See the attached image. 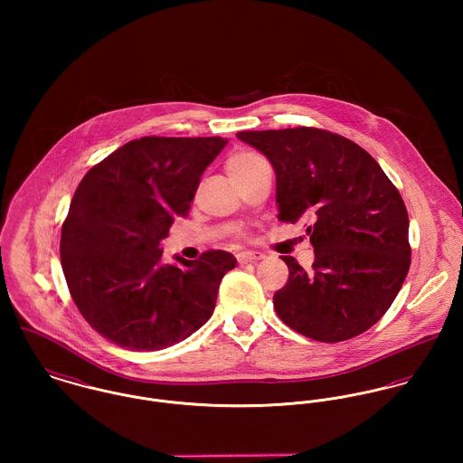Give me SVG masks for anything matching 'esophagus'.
Returning <instances> with one entry per match:
<instances>
[{
    "label": "esophagus",
    "instance_id": "1",
    "mask_svg": "<svg viewBox=\"0 0 463 463\" xmlns=\"http://www.w3.org/2000/svg\"><path fill=\"white\" fill-rule=\"evenodd\" d=\"M264 255L259 253V251H242L237 255V262L239 264H248V262H259L262 260Z\"/></svg>",
    "mask_w": 463,
    "mask_h": 463
}]
</instances>
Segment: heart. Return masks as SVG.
Segmentation results:
<instances>
[{"mask_svg": "<svg viewBox=\"0 0 463 463\" xmlns=\"http://www.w3.org/2000/svg\"><path fill=\"white\" fill-rule=\"evenodd\" d=\"M269 165L267 160H265L262 155L255 153V151H250V149H239V151H233L228 160H226V169H228V175L230 178L241 185L244 184L246 180H250L257 171H260L262 167Z\"/></svg>", "mask_w": 463, "mask_h": 463, "instance_id": "heart-1", "label": "heart"}]
</instances>
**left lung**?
I'll return each mask as SVG.
<instances>
[{
    "label": "left lung",
    "instance_id": "left-lung-1",
    "mask_svg": "<svg viewBox=\"0 0 463 463\" xmlns=\"http://www.w3.org/2000/svg\"><path fill=\"white\" fill-rule=\"evenodd\" d=\"M276 173L278 219L307 228L312 270L281 257L288 281L274 298L294 331L340 342L376 325L410 269L408 212L380 164L353 140L319 128L239 132Z\"/></svg>",
    "mask_w": 463,
    "mask_h": 463
}]
</instances>
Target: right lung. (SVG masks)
<instances>
[{
  "label": "right lung",
  "instance_id": "1",
  "mask_svg": "<svg viewBox=\"0 0 463 463\" xmlns=\"http://www.w3.org/2000/svg\"><path fill=\"white\" fill-rule=\"evenodd\" d=\"M221 137H142L116 149L80 182L62 224L61 260L83 319L110 342L158 351L213 314L222 276L237 260L212 250L164 264L160 241L189 213Z\"/></svg>",
  "mask_w": 463,
  "mask_h": 463
}]
</instances>
